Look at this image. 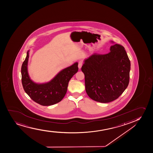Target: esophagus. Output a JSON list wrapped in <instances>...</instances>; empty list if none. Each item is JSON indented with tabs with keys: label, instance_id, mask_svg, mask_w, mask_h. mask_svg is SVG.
Listing matches in <instances>:
<instances>
[{
	"label": "esophagus",
	"instance_id": "1",
	"mask_svg": "<svg viewBox=\"0 0 153 153\" xmlns=\"http://www.w3.org/2000/svg\"><path fill=\"white\" fill-rule=\"evenodd\" d=\"M82 62L81 60L79 61L78 62V68L79 69H80L81 68V67H82Z\"/></svg>",
	"mask_w": 153,
	"mask_h": 153
}]
</instances>
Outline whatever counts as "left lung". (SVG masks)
<instances>
[{
  "label": "left lung",
  "instance_id": "obj_1",
  "mask_svg": "<svg viewBox=\"0 0 153 153\" xmlns=\"http://www.w3.org/2000/svg\"><path fill=\"white\" fill-rule=\"evenodd\" d=\"M130 66L125 48L119 44L110 47L107 54L94 53L85 59L81 71L89 98L104 103L116 100L128 86Z\"/></svg>",
  "mask_w": 153,
  "mask_h": 153
}]
</instances>
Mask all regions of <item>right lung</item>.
<instances>
[{
    "instance_id": "1",
    "label": "right lung",
    "mask_w": 153,
    "mask_h": 153,
    "mask_svg": "<svg viewBox=\"0 0 153 153\" xmlns=\"http://www.w3.org/2000/svg\"><path fill=\"white\" fill-rule=\"evenodd\" d=\"M29 52L21 67L22 83L24 91L31 99L43 106L54 105L62 101L67 93L69 81L78 70L77 62L62 70L48 82L37 83L28 73Z\"/></svg>"
}]
</instances>
